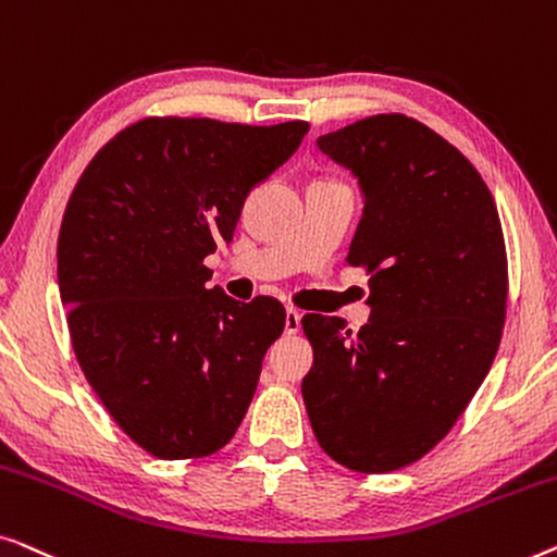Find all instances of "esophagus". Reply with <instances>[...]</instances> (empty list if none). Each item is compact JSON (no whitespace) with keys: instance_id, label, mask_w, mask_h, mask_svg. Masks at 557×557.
I'll list each match as a JSON object with an SVG mask.
<instances>
[{"instance_id":"esophagus-1","label":"esophagus","mask_w":557,"mask_h":557,"mask_svg":"<svg viewBox=\"0 0 557 557\" xmlns=\"http://www.w3.org/2000/svg\"><path fill=\"white\" fill-rule=\"evenodd\" d=\"M300 320H302L300 312H297L295 308H287L285 310V333L295 335L297 331H300Z\"/></svg>"}]
</instances>
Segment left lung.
Returning <instances> with one entry per match:
<instances>
[{
	"label": "left lung",
	"mask_w": 557,
	"mask_h": 557,
	"mask_svg": "<svg viewBox=\"0 0 557 557\" xmlns=\"http://www.w3.org/2000/svg\"><path fill=\"white\" fill-rule=\"evenodd\" d=\"M318 148L363 191L348 264L371 275V320L354 335L341 318H302L312 346L305 409L327 457L394 472L449 434L497 356L503 224L472 163L401 113L350 123Z\"/></svg>",
	"instance_id": "8db88e82"
}]
</instances>
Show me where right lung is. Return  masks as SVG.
I'll use <instances>...</instances> for the list:
<instances>
[{"mask_svg":"<svg viewBox=\"0 0 557 557\" xmlns=\"http://www.w3.org/2000/svg\"><path fill=\"white\" fill-rule=\"evenodd\" d=\"M308 131L153 115L115 133L70 194L58 282L75 358L153 457H209L252 404L285 308L207 289L203 257L230 245L247 194Z\"/></svg>","mask_w":557,"mask_h":557,"instance_id":"1","label":"right lung"}]
</instances>
